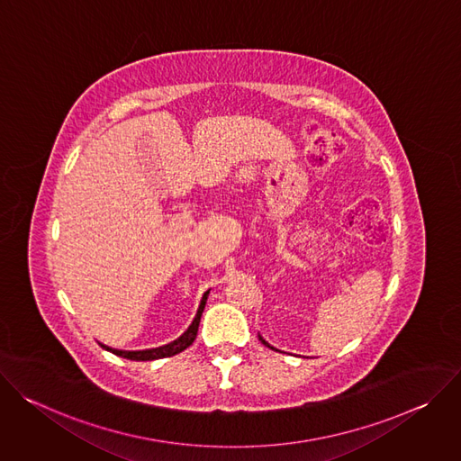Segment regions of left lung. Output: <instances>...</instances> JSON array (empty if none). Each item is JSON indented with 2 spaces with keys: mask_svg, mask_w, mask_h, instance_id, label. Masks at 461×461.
Listing matches in <instances>:
<instances>
[{
  "mask_svg": "<svg viewBox=\"0 0 461 461\" xmlns=\"http://www.w3.org/2000/svg\"><path fill=\"white\" fill-rule=\"evenodd\" d=\"M258 341H260V343H262V345H265V347H268V348H272V350H274V347H270V345H268V343H267V341H265V339H262V338H260V336H258Z\"/></svg>",
  "mask_w": 461,
  "mask_h": 461,
  "instance_id": "obj_1",
  "label": "left lung"
}]
</instances>
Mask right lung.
<instances>
[{
    "label": "right lung",
    "mask_w": 461,
    "mask_h": 461,
    "mask_svg": "<svg viewBox=\"0 0 461 461\" xmlns=\"http://www.w3.org/2000/svg\"><path fill=\"white\" fill-rule=\"evenodd\" d=\"M208 294L206 292L203 295V301H201V306L199 310H196V315L193 319V322L189 324L187 330L178 338L175 339L173 343L169 345H164V347H158V348H151V350H137V352H127V350H116V348H109L105 345H102L105 350L113 352L114 356H120V357H125V359H131V361H153V359H160V357H171L175 354H180L182 350H185L196 338V332H199V322H201V317H203V312H204V306H206V301H208Z\"/></svg>",
    "instance_id": "obj_1"
}]
</instances>
